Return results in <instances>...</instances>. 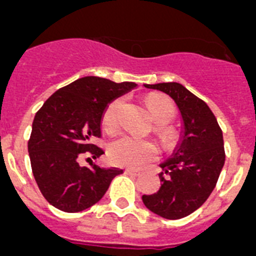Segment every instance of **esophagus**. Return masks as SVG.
<instances>
[{"label":"esophagus","instance_id":"34e87169","mask_svg":"<svg viewBox=\"0 0 256 256\" xmlns=\"http://www.w3.org/2000/svg\"><path fill=\"white\" fill-rule=\"evenodd\" d=\"M125 174H130V176H139L142 172L139 170H132V168H126L125 170Z\"/></svg>","mask_w":256,"mask_h":256}]
</instances>
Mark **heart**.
Instances as JSON below:
<instances>
[{
  "mask_svg": "<svg viewBox=\"0 0 256 256\" xmlns=\"http://www.w3.org/2000/svg\"><path fill=\"white\" fill-rule=\"evenodd\" d=\"M121 100H116L108 104L103 114V125L112 128L116 125V114ZM146 106L152 117L158 125H166L174 118V107L167 96L160 94H150L146 98ZM160 138L166 145H170L174 139L171 128L160 126ZM158 156V148L153 142L142 139L131 134H121L114 138L108 145V156L112 163L125 167H138L149 160H156Z\"/></svg>",
  "mask_w": 256,
  "mask_h": 256,
  "instance_id": "obj_1",
  "label": "heart"
}]
</instances>
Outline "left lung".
Here are the masks:
<instances>
[{"label": "left lung", "instance_id": "1", "mask_svg": "<svg viewBox=\"0 0 256 256\" xmlns=\"http://www.w3.org/2000/svg\"><path fill=\"white\" fill-rule=\"evenodd\" d=\"M144 86L163 92L174 100L181 114V132L170 158L160 164L163 170L160 190L142 195V202L160 217L180 220L200 208L216 188L224 166L223 134L208 104L182 84Z\"/></svg>", "mask_w": 256, "mask_h": 256}]
</instances>
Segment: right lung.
I'll return each mask as SVG.
<instances>
[{"instance_id": "right-lung-1", "label": "right lung", "mask_w": 256, "mask_h": 256, "mask_svg": "<svg viewBox=\"0 0 256 256\" xmlns=\"http://www.w3.org/2000/svg\"><path fill=\"white\" fill-rule=\"evenodd\" d=\"M136 88L131 82H114L85 76L54 92L36 114L28 150L38 188L50 204L76 213L100 202L112 180L124 170L79 164L85 153L98 158L104 150L92 144L102 134L106 108Z\"/></svg>"}]
</instances>
